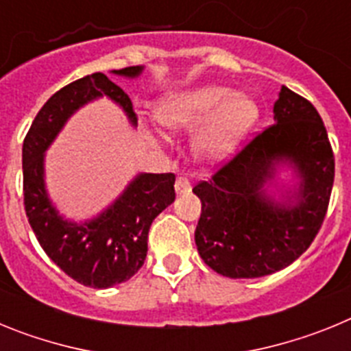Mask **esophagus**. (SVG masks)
Segmentation results:
<instances>
[{
	"instance_id": "obj_1",
	"label": "esophagus",
	"mask_w": 351,
	"mask_h": 351,
	"mask_svg": "<svg viewBox=\"0 0 351 351\" xmlns=\"http://www.w3.org/2000/svg\"><path fill=\"white\" fill-rule=\"evenodd\" d=\"M190 190H191L190 179L186 178V176H179V178L176 179V191H178V195H184Z\"/></svg>"
}]
</instances>
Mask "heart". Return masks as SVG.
Wrapping results in <instances>:
<instances>
[{"instance_id": "obj_1", "label": "heart", "mask_w": 351, "mask_h": 351, "mask_svg": "<svg viewBox=\"0 0 351 351\" xmlns=\"http://www.w3.org/2000/svg\"><path fill=\"white\" fill-rule=\"evenodd\" d=\"M154 116L170 132H193L198 156L209 161L230 156L256 123L258 107L246 96L225 86H198L167 93L154 107Z\"/></svg>"}]
</instances>
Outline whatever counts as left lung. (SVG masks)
Instances as JSON below:
<instances>
[{
	"mask_svg": "<svg viewBox=\"0 0 351 351\" xmlns=\"http://www.w3.org/2000/svg\"><path fill=\"white\" fill-rule=\"evenodd\" d=\"M274 121L193 188L202 202L198 253L226 278H260L288 267L311 246L327 214L336 163L320 114L283 86ZM281 159L291 160L303 178L293 208L278 206L261 191Z\"/></svg>",
	"mask_w": 351,
	"mask_h": 351,
	"instance_id": "1",
	"label": "left lung"
}]
</instances>
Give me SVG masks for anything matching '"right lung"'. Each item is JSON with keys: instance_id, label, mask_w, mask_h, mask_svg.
<instances>
[{"instance_id": "1", "label": "right lung", "mask_w": 351, "mask_h": 351, "mask_svg": "<svg viewBox=\"0 0 351 351\" xmlns=\"http://www.w3.org/2000/svg\"><path fill=\"white\" fill-rule=\"evenodd\" d=\"M142 66L114 70L135 77ZM107 95L133 121L132 100L104 73H93L68 86L45 101L31 123L23 144L24 209L40 246L49 258L77 283L108 288L137 274L147 256V234L158 214L176 198L173 173H141L104 214L89 223L64 221L49 202L43 186V153L80 105Z\"/></svg>"}]
</instances>
